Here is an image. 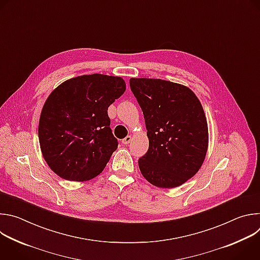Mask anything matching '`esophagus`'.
I'll list each match as a JSON object with an SVG mask.
<instances>
[{"label":"esophagus","instance_id":"34e87169","mask_svg":"<svg viewBox=\"0 0 260 260\" xmlns=\"http://www.w3.org/2000/svg\"><path fill=\"white\" fill-rule=\"evenodd\" d=\"M132 136H127V137H125L123 140H122V144H124V145H127L131 141H132Z\"/></svg>","mask_w":260,"mask_h":260}]
</instances>
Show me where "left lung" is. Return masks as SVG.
<instances>
[{"label":"left lung","mask_w":260,"mask_h":260,"mask_svg":"<svg viewBox=\"0 0 260 260\" xmlns=\"http://www.w3.org/2000/svg\"><path fill=\"white\" fill-rule=\"evenodd\" d=\"M145 118L149 149L139 159L143 177L160 188L178 187L201 169L209 144L207 118L187 86L153 78H131Z\"/></svg>","instance_id":"8db88e82"}]
</instances>
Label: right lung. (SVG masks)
<instances>
[{
	"label": "right lung",
	"mask_w": 260,
	"mask_h": 260,
	"mask_svg": "<svg viewBox=\"0 0 260 260\" xmlns=\"http://www.w3.org/2000/svg\"><path fill=\"white\" fill-rule=\"evenodd\" d=\"M125 88L121 77L91 74L69 79L49 94L38 136L42 155L56 175L83 182L103 172L118 146L108 108Z\"/></svg>",
	"instance_id": "right-lung-1"
}]
</instances>
